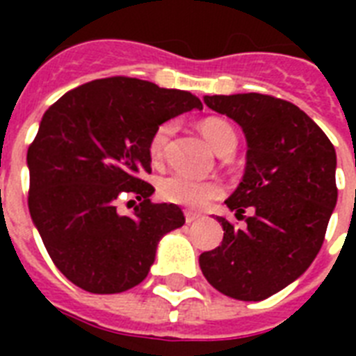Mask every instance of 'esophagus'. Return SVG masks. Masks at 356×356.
I'll list each match as a JSON object with an SVG mask.
<instances>
[{"instance_id": "34e87169", "label": "esophagus", "mask_w": 356, "mask_h": 356, "mask_svg": "<svg viewBox=\"0 0 356 356\" xmlns=\"http://www.w3.org/2000/svg\"><path fill=\"white\" fill-rule=\"evenodd\" d=\"M184 218H186V223H192V222H195V220H200V214H197V212L186 211L184 212Z\"/></svg>"}]
</instances>
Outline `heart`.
Instances as JSON below:
<instances>
[{"instance_id":"obj_1","label":"heart","mask_w":356,"mask_h":356,"mask_svg":"<svg viewBox=\"0 0 356 356\" xmlns=\"http://www.w3.org/2000/svg\"><path fill=\"white\" fill-rule=\"evenodd\" d=\"M200 131L203 138L209 142L212 149L216 151L218 155H225V153H233L236 147V133H234L233 125L222 118H205L200 122ZM173 134V123L166 122L161 123L159 127L153 131L149 142H147V153L153 164H161L166 156L168 142ZM223 192L222 184L212 179H192L183 173H173L168 177L161 179L159 183V195L168 203H175V205L190 207V209H200L207 205L209 201L220 197Z\"/></svg>"}]
</instances>
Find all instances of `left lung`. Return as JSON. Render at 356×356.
Here are the masks:
<instances>
[{
  "instance_id": "8db88e82",
  "label": "left lung",
  "mask_w": 356,
  "mask_h": 356,
  "mask_svg": "<svg viewBox=\"0 0 356 356\" xmlns=\"http://www.w3.org/2000/svg\"><path fill=\"white\" fill-rule=\"evenodd\" d=\"M205 105L242 127L248 162L225 203L248 227L225 218L222 245L200 254L218 292L262 301L303 273L325 240L337 205V153L331 140L293 103L268 94L205 96Z\"/></svg>"
}]
</instances>
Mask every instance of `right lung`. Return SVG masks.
Returning <instances> with one entry per match:
<instances>
[{"label":"right lung","instance_id":"add662e5","mask_svg":"<svg viewBox=\"0 0 356 356\" xmlns=\"http://www.w3.org/2000/svg\"><path fill=\"white\" fill-rule=\"evenodd\" d=\"M203 108L190 92L125 75L66 92L27 149V205L53 264L75 286L118 293L144 281L156 243L184 223L173 203H151L147 142L166 120ZM129 199L128 202L127 200ZM139 201L133 215L120 202Z\"/></svg>","mask_w":356,"mask_h":356}]
</instances>
